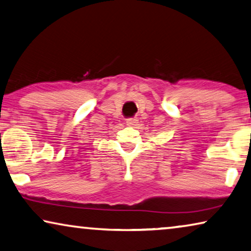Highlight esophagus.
I'll return each mask as SVG.
<instances>
[{
  "instance_id": "obj_1",
  "label": "esophagus",
  "mask_w": 251,
  "mask_h": 251,
  "mask_svg": "<svg viewBox=\"0 0 251 251\" xmlns=\"http://www.w3.org/2000/svg\"><path fill=\"white\" fill-rule=\"evenodd\" d=\"M137 123H138L137 118H135V117H130V118L126 119V124L128 126H135Z\"/></svg>"
}]
</instances>
